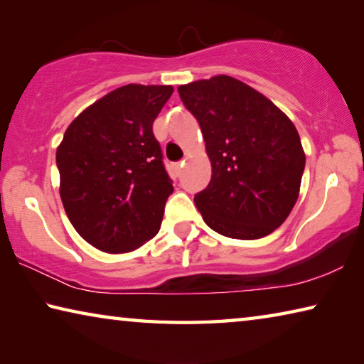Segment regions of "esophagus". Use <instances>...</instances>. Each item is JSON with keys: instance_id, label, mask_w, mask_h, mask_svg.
<instances>
[{"instance_id": "obj_1", "label": "esophagus", "mask_w": 364, "mask_h": 364, "mask_svg": "<svg viewBox=\"0 0 364 364\" xmlns=\"http://www.w3.org/2000/svg\"><path fill=\"white\" fill-rule=\"evenodd\" d=\"M183 165H184V160H183V162H178V164L175 165V171H176L178 175L181 173V168H183Z\"/></svg>"}]
</instances>
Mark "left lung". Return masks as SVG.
Listing matches in <instances>:
<instances>
[{"label":"left lung","mask_w":364,"mask_h":364,"mask_svg":"<svg viewBox=\"0 0 364 364\" xmlns=\"http://www.w3.org/2000/svg\"><path fill=\"white\" fill-rule=\"evenodd\" d=\"M199 122L212 164L194 197L208 228L226 237L260 239L295 205L305 152L291 119L257 90L228 75L178 86Z\"/></svg>","instance_id":"8db88e82"}]
</instances>
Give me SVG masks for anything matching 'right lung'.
I'll return each instance as SVG.
<instances>
[{
    "instance_id": "1",
    "label": "right lung",
    "mask_w": 364,
    "mask_h": 364,
    "mask_svg": "<svg viewBox=\"0 0 364 364\" xmlns=\"http://www.w3.org/2000/svg\"><path fill=\"white\" fill-rule=\"evenodd\" d=\"M170 85H125L86 107L56 152L60 199L77 232L109 254L138 249L160 230L173 193L152 123Z\"/></svg>"
}]
</instances>
